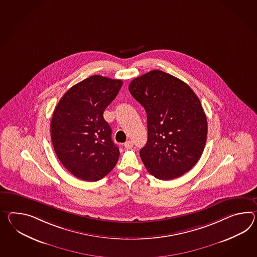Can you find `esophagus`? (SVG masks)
I'll use <instances>...</instances> for the list:
<instances>
[{"instance_id": "esophagus-1", "label": "esophagus", "mask_w": 257, "mask_h": 257, "mask_svg": "<svg viewBox=\"0 0 257 257\" xmlns=\"http://www.w3.org/2000/svg\"><path fill=\"white\" fill-rule=\"evenodd\" d=\"M133 146H134V143H133V141H131V140H128V141H126L125 143H124V148L125 149H131V148H133Z\"/></svg>"}]
</instances>
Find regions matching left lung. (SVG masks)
Segmentation results:
<instances>
[{
    "mask_svg": "<svg viewBox=\"0 0 257 257\" xmlns=\"http://www.w3.org/2000/svg\"><path fill=\"white\" fill-rule=\"evenodd\" d=\"M129 91L148 115V142L140 157L149 173L171 180L188 172L206 143V115L199 97L186 82L158 69L134 79Z\"/></svg>",
    "mask_w": 257,
    "mask_h": 257,
    "instance_id": "1",
    "label": "left lung"
}]
</instances>
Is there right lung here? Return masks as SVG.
Listing matches in <instances>:
<instances>
[{
	"instance_id": "obj_1",
	"label": "right lung",
	"mask_w": 257,
	"mask_h": 257,
	"mask_svg": "<svg viewBox=\"0 0 257 257\" xmlns=\"http://www.w3.org/2000/svg\"><path fill=\"white\" fill-rule=\"evenodd\" d=\"M122 81L89 77L69 89L58 102L51 120V138L58 160L77 178L98 181L119 160L118 147L103 113Z\"/></svg>"
}]
</instances>
